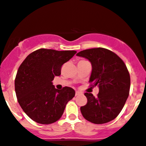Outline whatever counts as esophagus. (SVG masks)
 Segmentation results:
<instances>
[{"instance_id": "obj_1", "label": "esophagus", "mask_w": 146, "mask_h": 146, "mask_svg": "<svg viewBox=\"0 0 146 146\" xmlns=\"http://www.w3.org/2000/svg\"><path fill=\"white\" fill-rule=\"evenodd\" d=\"M81 92H76V96H78V95L81 94Z\"/></svg>"}]
</instances>
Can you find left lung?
<instances>
[{"mask_svg":"<svg viewBox=\"0 0 146 146\" xmlns=\"http://www.w3.org/2000/svg\"><path fill=\"white\" fill-rule=\"evenodd\" d=\"M77 56L91 62V86H98L97 97L85 93L87 104L81 107L83 117L94 124L110 122L120 113L129 96L130 76L125 62L117 54L102 47L83 50Z\"/></svg>","mask_w":146,"mask_h":146,"instance_id":"obj_1","label":"left lung"}]
</instances>
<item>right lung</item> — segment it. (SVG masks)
I'll return each instance as SVG.
<instances>
[{"label":"right lung","instance_id":"add662e5","mask_svg":"<svg viewBox=\"0 0 146 146\" xmlns=\"http://www.w3.org/2000/svg\"><path fill=\"white\" fill-rule=\"evenodd\" d=\"M76 52L41 48L30 53L19 66L15 78L16 97L24 112L35 122L43 125L55 122L74 97L73 88L65 86L58 90L52 81Z\"/></svg>","mask_w":146,"mask_h":146}]
</instances>
